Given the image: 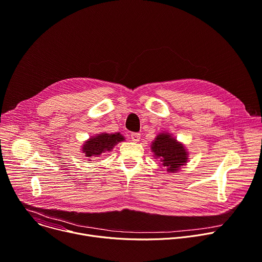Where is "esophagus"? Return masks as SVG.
Instances as JSON below:
<instances>
[{"label": "esophagus", "mask_w": 262, "mask_h": 262, "mask_svg": "<svg viewBox=\"0 0 262 262\" xmlns=\"http://www.w3.org/2000/svg\"><path fill=\"white\" fill-rule=\"evenodd\" d=\"M130 137H132V140L134 142H138L140 140V138H141V135L139 133H132Z\"/></svg>", "instance_id": "34e87169"}]
</instances>
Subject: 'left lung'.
I'll return each instance as SVG.
<instances>
[{
  "instance_id": "left-lung-1",
  "label": "left lung",
  "mask_w": 262,
  "mask_h": 262,
  "mask_svg": "<svg viewBox=\"0 0 262 262\" xmlns=\"http://www.w3.org/2000/svg\"><path fill=\"white\" fill-rule=\"evenodd\" d=\"M151 149L160 158L167 171L174 172L187 162V151L182 144L168 134H160L152 142Z\"/></svg>"
}]
</instances>
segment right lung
<instances>
[{"instance_id":"right-lung-1","label":"right lung","mask_w":262,"mask_h":262,"mask_svg":"<svg viewBox=\"0 0 262 262\" xmlns=\"http://www.w3.org/2000/svg\"><path fill=\"white\" fill-rule=\"evenodd\" d=\"M124 138L120 134H100L91 138L85 142L82 149L85 157H98L99 155L111 151L118 142L123 141Z\"/></svg>"}]
</instances>
